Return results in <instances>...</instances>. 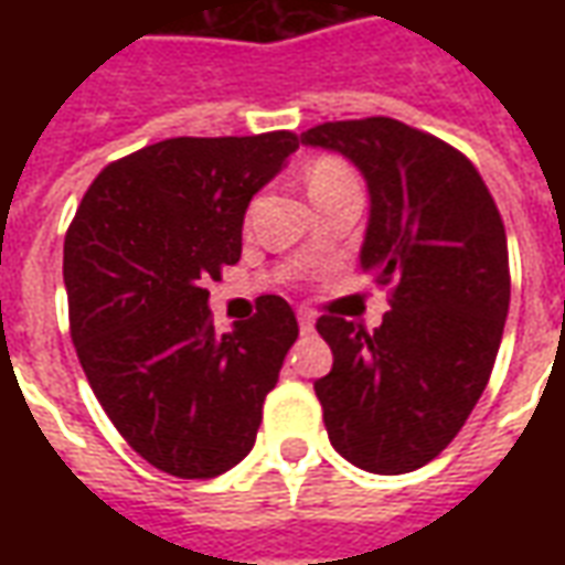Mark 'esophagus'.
<instances>
[{"instance_id": "34e87169", "label": "esophagus", "mask_w": 565, "mask_h": 565, "mask_svg": "<svg viewBox=\"0 0 565 565\" xmlns=\"http://www.w3.org/2000/svg\"><path fill=\"white\" fill-rule=\"evenodd\" d=\"M296 320H299V330L302 332H315V315H311L308 308H299Z\"/></svg>"}]
</instances>
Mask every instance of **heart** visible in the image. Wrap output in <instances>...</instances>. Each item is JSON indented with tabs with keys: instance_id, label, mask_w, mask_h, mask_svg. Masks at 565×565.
<instances>
[{
	"instance_id": "b5f03b06",
	"label": "heart",
	"mask_w": 565,
	"mask_h": 565,
	"mask_svg": "<svg viewBox=\"0 0 565 565\" xmlns=\"http://www.w3.org/2000/svg\"><path fill=\"white\" fill-rule=\"evenodd\" d=\"M354 174L344 166L342 160H332V157H320L306 169V186L308 196H323L332 190H342V186H354Z\"/></svg>"
}]
</instances>
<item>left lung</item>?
Masks as SVG:
<instances>
[{"label":"left lung","mask_w":565,"mask_h":565,"mask_svg":"<svg viewBox=\"0 0 565 565\" xmlns=\"http://www.w3.org/2000/svg\"><path fill=\"white\" fill-rule=\"evenodd\" d=\"M299 141L363 174L360 269L393 287L372 332L318 320L332 348L330 375L315 381L327 436L366 472H415L460 433L497 363L511 296L505 226L460 150L393 117L335 120Z\"/></svg>","instance_id":"obj_1"}]
</instances>
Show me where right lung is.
<instances>
[{"label": "right lung", "instance_id": "obj_1", "mask_svg": "<svg viewBox=\"0 0 565 565\" xmlns=\"http://www.w3.org/2000/svg\"><path fill=\"white\" fill-rule=\"evenodd\" d=\"M296 148L294 132L157 141L103 169L68 226L84 375L129 448L174 478L245 460L299 335L281 296H259L254 318L217 335L205 290L238 263L247 205Z\"/></svg>", "mask_w": 565, "mask_h": 565}]
</instances>
